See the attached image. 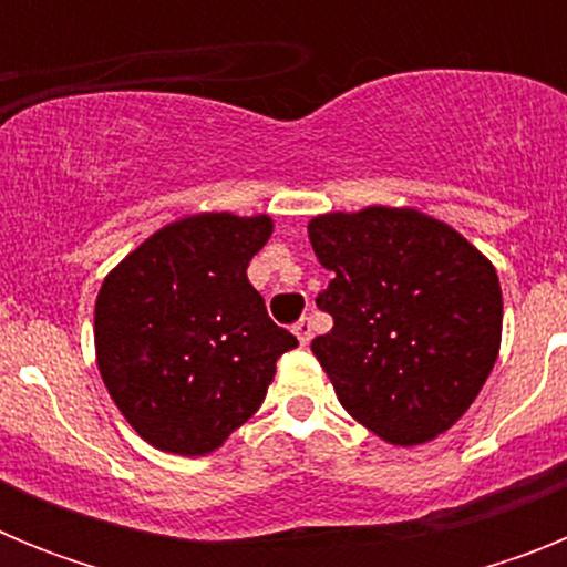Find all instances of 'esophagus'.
I'll list each match as a JSON object with an SVG mask.
<instances>
[{"mask_svg":"<svg viewBox=\"0 0 567 567\" xmlns=\"http://www.w3.org/2000/svg\"><path fill=\"white\" fill-rule=\"evenodd\" d=\"M292 332L298 334L300 343L307 346L309 340H312V320H309V318H300L298 323H295V327H292Z\"/></svg>","mask_w":567,"mask_h":567,"instance_id":"esophagus-1","label":"esophagus"}]
</instances>
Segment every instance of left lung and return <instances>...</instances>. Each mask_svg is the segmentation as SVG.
<instances>
[{
    "instance_id": "1",
    "label": "left lung",
    "mask_w": 567,
    "mask_h": 567,
    "mask_svg": "<svg viewBox=\"0 0 567 567\" xmlns=\"http://www.w3.org/2000/svg\"><path fill=\"white\" fill-rule=\"evenodd\" d=\"M309 240L334 272L318 295L334 327L312 352L340 405L394 445L452 429L499 352L497 269L417 209L318 215Z\"/></svg>"
}]
</instances>
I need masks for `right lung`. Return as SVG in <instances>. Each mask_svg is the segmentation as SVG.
I'll list each match as a JSON object with an SVG mask.
<instances>
[{"instance_id": "right-lung-1", "label": "right lung", "mask_w": 567, "mask_h": 567, "mask_svg": "<svg viewBox=\"0 0 567 567\" xmlns=\"http://www.w3.org/2000/svg\"><path fill=\"white\" fill-rule=\"evenodd\" d=\"M267 215H189L150 235L104 278L96 358L110 398L162 452L198 457L260 409L298 338L267 315L247 267Z\"/></svg>"}]
</instances>
